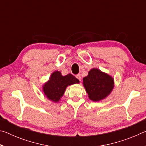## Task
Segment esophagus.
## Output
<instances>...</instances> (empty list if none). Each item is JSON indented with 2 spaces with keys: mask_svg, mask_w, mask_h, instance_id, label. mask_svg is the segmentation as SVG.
I'll list each match as a JSON object with an SVG mask.
<instances>
[{
  "mask_svg": "<svg viewBox=\"0 0 146 146\" xmlns=\"http://www.w3.org/2000/svg\"><path fill=\"white\" fill-rule=\"evenodd\" d=\"M76 78L78 79V80L81 81V76H80V75H79V74H78V75H76Z\"/></svg>",
  "mask_w": 146,
  "mask_h": 146,
  "instance_id": "34e87169",
  "label": "esophagus"
}]
</instances>
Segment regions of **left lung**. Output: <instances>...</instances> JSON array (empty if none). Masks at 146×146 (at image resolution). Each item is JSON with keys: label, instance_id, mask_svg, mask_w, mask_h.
I'll return each instance as SVG.
<instances>
[{"label": "left lung", "instance_id": "left-lung-1", "mask_svg": "<svg viewBox=\"0 0 146 146\" xmlns=\"http://www.w3.org/2000/svg\"><path fill=\"white\" fill-rule=\"evenodd\" d=\"M82 84L89 98L93 102L105 99L112 92L115 86L113 76L98 68L89 71L88 75L83 78Z\"/></svg>", "mask_w": 146, "mask_h": 146}]
</instances>
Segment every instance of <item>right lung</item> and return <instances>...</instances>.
Returning <instances> with one entry per match:
<instances>
[{"label": "right lung", "instance_id": "obj_1", "mask_svg": "<svg viewBox=\"0 0 146 146\" xmlns=\"http://www.w3.org/2000/svg\"><path fill=\"white\" fill-rule=\"evenodd\" d=\"M79 80L71 74L63 76L60 71H55L51 73L49 80L42 85V92L48 100L58 102L62 97L68 86L78 84Z\"/></svg>", "mask_w": 146, "mask_h": 146}]
</instances>
